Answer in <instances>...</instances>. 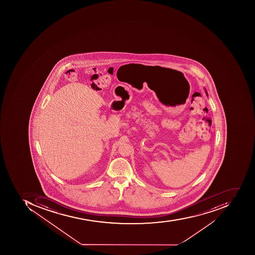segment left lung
<instances>
[{
    "label": "left lung",
    "instance_id": "8db88e82",
    "mask_svg": "<svg viewBox=\"0 0 255 255\" xmlns=\"http://www.w3.org/2000/svg\"><path fill=\"white\" fill-rule=\"evenodd\" d=\"M206 94H207V95H208V93H207V91H206Z\"/></svg>",
    "mask_w": 255,
    "mask_h": 255
}]
</instances>
